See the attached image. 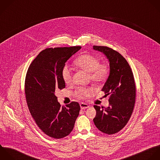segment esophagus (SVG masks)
Returning a JSON list of instances; mask_svg holds the SVG:
<instances>
[{
    "label": "esophagus",
    "mask_w": 160,
    "mask_h": 160,
    "mask_svg": "<svg viewBox=\"0 0 160 160\" xmlns=\"http://www.w3.org/2000/svg\"><path fill=\"white\" fill-rule=\"evenodd\" d=\"M80 108H81L82 110H84V109H86V108H87L89 107V106H88L87 104L83 103H80Z\"/></svg>",
    "instance_id": "34e87169"
}]
</instances>
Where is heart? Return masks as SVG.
Masks as SVG:
<instances>
[{
  "label": "heart",
  "instance_id": "obj_1",
  "mask_svg": "<svg viewBox=\"0 0 160 160\" xmlns=\"http://www.w3.org/2000/svg\"><path fill=\"white\" fill-rule=\"evenodd\" d=\"M74 65L89 73L91 80L95 83L105 82L110 75V67L107 63H100L99 58L92 54H83L79 57L75 62ZM62 76L64 82L68 85L72 82V73L70 70L65 67L62 71ZM93 93V90L90 88L78 90L76 94L78 97L82 98L90 96Z\"/></svg>",
  "mask_w": 160,
  "mask_h": 160
}]
</instances>
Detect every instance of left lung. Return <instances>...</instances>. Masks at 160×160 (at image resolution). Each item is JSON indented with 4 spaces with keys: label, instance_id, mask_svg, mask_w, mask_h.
<instances>
[{
    "label": "left lung",
    "instance_id": "left-lung-1",
    "mask_svg": "<svg viewBox=\"0 0 160 160\" xmlns=\"http://www.w3.org/2000/svg\"><path fill=\"white\" fill-rule=\"evenodd\" d=\"M93 48L105 54L110 70L102 90L106 96L110 95L109 106H93L97 111L93 122L102 132L113 135L125 127L133 113L136 98L134 77L128 62L118 52L104 46Z\"/></svg>",
    "mask_w": 160,
    "mask_h": 160
}]
</instances>
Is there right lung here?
<instances>
[{
    "label": "right lung",
    "instance_id": "right-lung-1",
    "mask_svg": "<svg viewBox=\"0 0 160 160\" xmlns=\"http://www.w3.org/2000/svg\"><path fill=\"white\" fill-rule=\"evenodd\" d=\"M82 47L48 48L30 65L25 77V93L30 113L47 135L60 139L72 131L80 107L72 102L61 107L55 92L65 87L62 71L65 62Z\"/></svg>",
    "mask_w": 160,
    "mask_h": 160
}]
</instances>
